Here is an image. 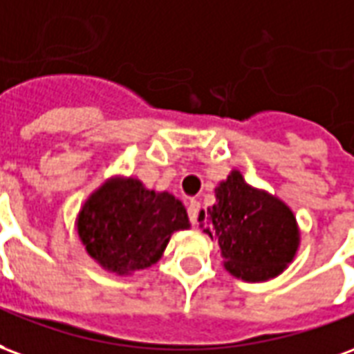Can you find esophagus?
<instances>
[{
	"instance_id": "obj_1",
	"label": "esophagus",
	"mask_w": 354,
	"mask_h": 354,
	"mask_svg": "<svg viewBox=\"0 0 354 354\" xmlns=\"http://www.w3.org/2000/svg\"><path fill=\"white\" fill-rule=\"evenodd\" d=\"M198 215H200V202L198 200H190L188 202V218H190V224H198Z\"/></svg>"
}]
</instances>
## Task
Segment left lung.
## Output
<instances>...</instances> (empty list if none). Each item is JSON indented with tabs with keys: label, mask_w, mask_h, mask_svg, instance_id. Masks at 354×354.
I'll list each match as a JSON object with an SVG mask.
<instances>
[{
	"label": "left lung",
	"mask_w": 354,
	"mask_h": 354,
	"mask_svg": "<svg viewBox=\"0 0 354 354\" xmlns=\"http://www.w3.org/2000/svg\"><path fill=\"white\" fill-rule=\"evenodd\" d=\"M215 196L216 203L200 213V223H205L203 232L211 239H218L226 270L245 281L279 275L294 259L300 239L292 211L249 187L239 171H232Z\"/></svg>",
	"instance_id": "obj_1"
}]
</instances>
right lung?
Listing matches in <instances>:
<instances>
[{
  "label": "right lung",
  "instance_id": "obj_1",
  "mask_svg": "<svg viewBox=\"0 0 354 354\" xmlns=\"http://www.w3.org/2000/svg\"><path fill=\"white\" fill-rule=\"evenodd\" d=\"M185 205L138 179L107 180L79 215V237L105 270L120 275L158 262L175 230H187Z\"/></svg>",
  "mask_w": 354,
  "mask_h": 354
}]
</instances>
